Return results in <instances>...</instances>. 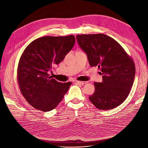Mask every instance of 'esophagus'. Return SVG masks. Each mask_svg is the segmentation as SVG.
<instances>
[{"mask_svg":"<svg viewBox=\"0 0 148 148\" xmlns=\"http://www.w3.org/2000/svg\"><path fill=\"white\" fill-rule=\"evenodd\" d=\"M75 83H78V84H82V85H84V84H86L87 83V82H80V81H75Z\"/></svg>","mask_w":148,"mask_h":148,"instance_id":"obj_1","label":"esophagus"}]
</instances>
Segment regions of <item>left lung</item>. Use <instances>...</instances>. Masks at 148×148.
I'll use <instances>...</instances> for the list:
<instances>
[{
    "instance_id": "obj_1",
    "label": "left lung",
    "mask_w": 148,
    "mask_h": 148,
    "mask_svg": "<svg viewBox=\"0 0 148 148\" xmlns=\"http://www.w3.org/2000/svg\"><path fill=\"white\" fill-rule=\"evenodd\" d=\"M76 38L86 53L89 65L97 66L102 75L101 83H94L95 91L89 97V101L101 110H110L120 106L129 95L135 79L133 59L109 36L78 34Z\"/></svg>"
}]
</instances>
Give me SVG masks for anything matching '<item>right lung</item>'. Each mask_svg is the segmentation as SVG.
<instances>
[{
	"label": "right lung",
	"instance_id": "1",
	"mask_svg": "<svg viewBox=\"0 0 148 148\" xmlns=\"http://www.w3.org/2000/svg\"><path fill=\"white\" fill-rule=\"evenodd\" d=\"M75 42L73 35L44 36L31 42L22 53L17 80L25 99L42 112L55 109L68 91L71 82L60 83L49 77L53 64H59Z\"/></svg>",
	"mask_w": 148,
	"mask_h": 148
}]
</instances>
